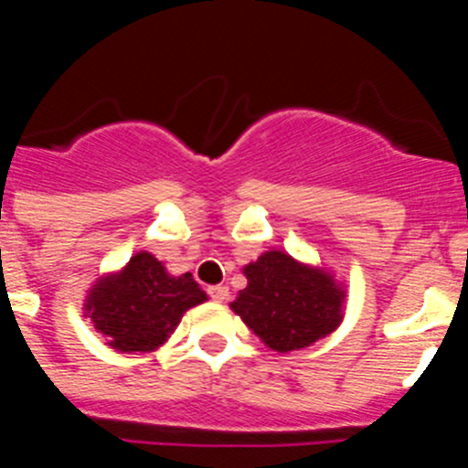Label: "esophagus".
<instances>
[{
  "mask_svg": "<svg viewBox=\"0 0 468 468\" xmlns=\"http://www.w3.org/2000/svg\"><path fill=\"white\" fill-rule=\"evenodd\" d=\"M208 295L213 297L215 302H225L227 297H229V288H227V285H210Z\"/></svg>",
  "mask_w": 468,
  "mask_h": 468,
  "instance_id": "1",
  "label": "esophagus"
}]
</instances>
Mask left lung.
<instances>
[{
    "label": "left lung",
    "mask_w": 468,
    "mask_h": 468,
    "mask_svg": "<svg viewBox=\"0 0 468 468\" xmlns=\"http://www.w3.org/2000/svg\"><path fill=\"white\" fill-rule=\"evenodd\" d=\"M243 274L248 285L229 302L231 312L279 354L312 346L345 321L346 285L321 264L271 248Z\"/></svg>",
    "instance_id": "left-lung-1"
}]
</instances>
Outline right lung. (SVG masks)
<instances>
[{
    "label": "right lung",
    "mask_w": 468,
    "mask_h": 468,
    "mask_svg": "<svg viewBox=\"0 0 468 468\" xmlns=\"http://www.w3.org/2000/svg\"><path fill=\"white\" fill-rule=\"evenodd\" d=\"M208 300L194 276H173L164 262L140 250L122 270L93 281L84 297V316L122 354H147L166 345L180 318Z\"/></svg>",
    "instance_id": "add662e5"
}]
</instances>
